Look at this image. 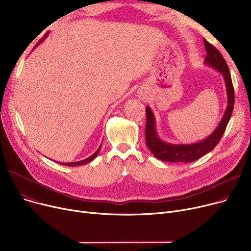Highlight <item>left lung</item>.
<instances>
[{"label": "left lung", "instance_id": "left-lung-1", "mask_svg": "<svg viewBox=\"0 0 251 251\" xmlns=\"http://www.w3.org/2000/svg\"><path fill=\"white\" fill-rule=\"evenodd\" d=\"M203 43L206 50L204 63L221 72L224 76L228 97L227 110L216 130L205 139L192 144H172L163 141L157 135L153 113L150 107H147L146 142L152 154L161 161L172 163H191L199 160L200 157L206 154L207 152L212 151L220 142L232 116L235 96L229 67L225 59L221 55V52L213 45H210L206 39H203Z\"/></svg>", "mask_w": 251, "mask_h": 251}]
</instances>
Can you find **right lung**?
Wrapping results in <instances>:
<instances>
[{"label": "right lung", "instance_id": "obj_1", "mask_svg": "<svg viewBox=\"0 0 251 251\" xmlns=\"http://www.w3.org/2000/svg\"><path fill=\"white\" fill-rule=\"evenodd\" d=\"M48 34V33H47ZM47 34H46V36H47ZM45 39V37L44 38H42L41 41H39L37 44H36V46L39 44V43H42L43 41ZM100 147H101V144L100 146V148L98 149V151L94 153V154H91L89 157H87V159H85V160H83V161H79V162H74V163H62V165H65V166H69V167H75V166H81V165H85V164H87V163H89V162H91L92 160L94 159H96V156L98 155V153H99V151H100ZM61 164V163H60Z\"/></svg>", "mask_w": 251, "mask_h": 251}]
</instances>
